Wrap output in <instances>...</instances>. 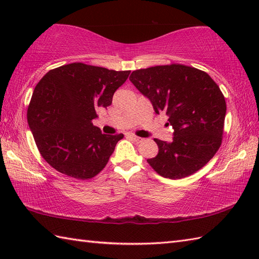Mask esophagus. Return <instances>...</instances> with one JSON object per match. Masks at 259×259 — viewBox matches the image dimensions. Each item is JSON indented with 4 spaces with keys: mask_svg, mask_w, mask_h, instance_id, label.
Returning <instances> with one entry per match:
<instances>
[{
    "mask_svg": "<svg viewBox=\"0 0 259 259\" xmlns=\"http://www.w3.org/2000/svg\"><path fill=\"white\" fill-rule=\"evenodd\" d=\"M128 136L130 137V138H133L134 140H136V141H138V142H141V141H144V139H142V138H140V137H137V136H135L134 134H129Z\"/></svg>",
    "mask_w": 259,
    "mask_h": 259,
    "instance_id": "obj_1",
    "label": "esophagus"
}]
</instances>
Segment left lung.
Here are the masks:
<instances>
[{"label":"left lung","instance_id":"obj_1","mask_svg":"<svg viewBox=\"0 0 259 259\" xmlns=\"http://www.w3.org/2000/svg\"><path fill=\"white\" fill-rule=\"evenodd\" d=\"M129 79L175 130L171 142L155 139L159 152L148 163L169 179L201 169L223 141L226 101L216 82L205 71L175 63L136 70Z\"/></svg>","mask_w":259,"mask_h":259}]
</instances>
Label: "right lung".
<instances>
[{
    "mask_svg": "<svg viewBox=\"0 0 259 259\" xmlns=\"http://www.w3.org/2000/svg\"><path fill=\"white\" fill-rule=\"evenodd\" d=\"M130 71L74 62L50 70L38 81L27 122L43 159L59 172L91 179L106 167L123 135H104L92 120L112 102Z\"/></svg>",
    "mask_w": 259,
    "mask_h": 259,
    "instance_id": "1",
    "label": "right lung"
}]
</instances>
